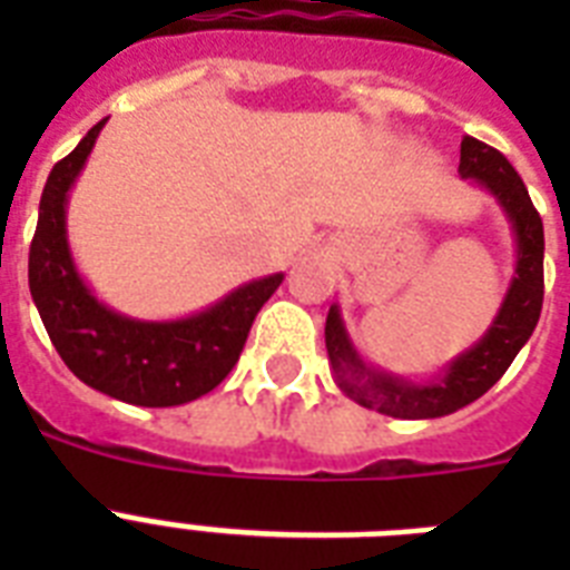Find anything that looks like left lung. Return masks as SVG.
Listing matches in <instances>:
<instances>
[{"instance_id":"8db88e82","label":"left lung","mask_w":570,"mask_h":570,"mask_svg":"<svg viewBox=\"0 0 570 570\" xmlns=\"http://www.w3.org/2000/svg\"><path fill=\"white\" fill-rule=\"evenodd\" d=\"M459 177L470 180L503 209L514 239V272L503 302L497 307L488 331L443 364L429 381H411L364 361L352 343L343 322V311L334 302L325 320V346L340 390L357 405L399 416V420H434L455 414L459 407L476 402L482 393L512 366L514 355L527 346L539 325L544 302V224L530 200V191L500 150L464 136L461 141Z\"/></svg>"}]
</instances>
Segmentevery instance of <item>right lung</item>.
I'll list each match as a JSON object with an SVG mask.
<instances>
[{
  "mask_svg": "<svg viewBox=\"0 0 570 570\" xmlns=\"http://www.w3.org/2000/svg\"><path fill=\"white\" fill-rule=\"evenodd\" d=\"M106 120L49 171L29 250L31 302L67 370L88 387L129 405H186L227 379L284 272L236 286L180 320H138L102 304L70 250L67 200Z\"/></svg>",
  "mask_w": 570,
  "mask_h": 570,
  "instance_id": "obj_1",
  "label": "right lung"
}]
</instances>
